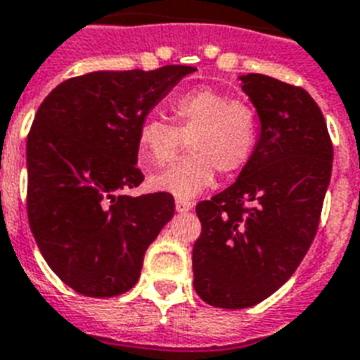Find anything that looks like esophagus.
<instances>
[{
  "instance_id": "34e87169",
  "label": "esophagus",
  "mask_w": 360,
  "mask_h": 360,
  "mask_svg": "<svg viewBox=\"0 0 360 360\" xmlns=\"http://www.w3.org/2000/svg\"><path fill=\"white\" fill-rule=\"evenodd\" d=\"M194 207V202L191 200H175V209H177V213H186V211H191Z\"/></svg>"
}]
</instances>
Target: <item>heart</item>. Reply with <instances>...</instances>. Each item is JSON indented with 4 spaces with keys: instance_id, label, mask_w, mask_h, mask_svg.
<instances>
[{
    "instance_id": "heart-1",
    "label": "heart",
    "mask_w": 360,
    "mask_h": 360,
    "mask_svg": "<svg viewBox=\"0 0 360 360\" xmlns=\"http://www.w3.org/2000/svg\"><path fill=\"white\" fill-rule=\"evenodd\" d=\"M169 110L174 124L160 117H147L140 124V164L146 169L162 168L174 160L185 141L191 155L153 175L149 185L155 191L188 200L213 185L214 169L231 175L250 162L259 120L248 103L213 87H196L175 97Z\"/></svg>"
}]
</instances>
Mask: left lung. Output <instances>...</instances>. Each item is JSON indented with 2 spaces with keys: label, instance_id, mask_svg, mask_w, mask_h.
I'll return each mask as SVG.
<instances>
[{
  "label": "left lung",
  "instance_id": "left-lung-1",
  "mask_svg": "<svg viewBox=\"0 0 360 360\" xmlns=\"http://www.w3.org/2000/svg\"><path fill=\"white\" fill-rule=\"evenodd\" d=\"M256 106L259 138L226 191L196 205L194 290L217 308L254 307L295 273L318 231L333 169L321 110L302 87L239 76Z\"/></svg>",
  "mask_w": 360,
  "mask_h": 360
}]
</instances>
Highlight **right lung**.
I'll return each mask as SVG.
<instances>
[{
  "label": "right lung",
  "instance_id": "1",
  "mask_svg": "<svg viewBox=\"0 0 360 360\" xmlns=\"http://www.w3.org/2000/svg\"><path fill=\"white\" fill-rule=\"evenodd\" d=\"M194 67L97 70L59 84L27 136V219L42 257L86 297L140 278L147 246L172 220V194L129 196L143 181L138 130Z\"/></svg>",
  "mask_w": 360,
  "mask_h": 360
}]
</instances>
